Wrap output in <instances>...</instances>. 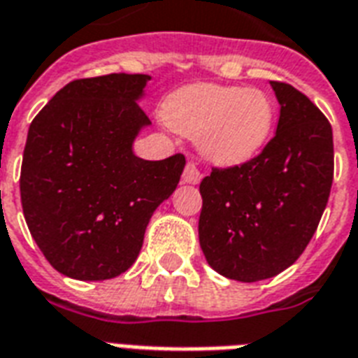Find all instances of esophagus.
I'll list each match as a JSON object with an SVG mask.
<instances>
[{"mask_svg": "<svg viewBox=\"0 0 358 358\" xmlns=\"http://www.w3.org/2000/svg\"><path fill=\"white\" fill-rule=\"evenodd\" d=\"M182 180H184L185 184L195 185L203 180V174H201V171H199L195 163H187L184 169V174H182Z\"/></svg>", "mask_w": 358, "mask_h": 358, "instance_id": "esophagus-1", "label": "esophagus"}]
</instances>
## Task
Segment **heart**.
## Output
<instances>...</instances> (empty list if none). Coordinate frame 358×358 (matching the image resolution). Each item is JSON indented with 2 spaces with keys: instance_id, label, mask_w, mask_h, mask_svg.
<instances>
[{
  "instance_id": "heart-1",
  "label": "heart",
  "mask_w": 358,
  "mask_h": 358,
  "mask_svg": "<svg viewBox=\"0 0 358 358\" xmlns=\"http://www.w3.org/2000/svg\"><path fill=\"white\" fill-rule=\"evenodd\" d=\"M161 120L176 133L195 136L206 159L231 167L253 159L266 146L276 106L261 90L199 82L169 95Z\"/></svg>"
}]
</instances>
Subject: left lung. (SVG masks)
<instances>
[{"label":"left lung","instance_id":"1","mask_svg":"<svg viewBox=\"0 0 358 358\" xmlns=\"http://www.w3.org/2000/svg\"><path fill=\"white\" fill-rule=\"evenodd\" d=\"M270 86L280 103L274 138L244 165L212 169L199 187L204 257L217 274L245 283L276 276L306 250L334 173L329 120L293 86Z\"/></svg>","mask_w":358,"mask_h":358}]
</instances>
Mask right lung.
Returning <instances> with one entry per match:
<instances>
[{
  "instance_id": "1",
  "label": "right lung",
  "mask_w": 358,
  "mask_h": 358,
  "mask_svg": "<svg viewBox=\"0 0 358 358\" xmlns=\"http://www.w3.org/2000/svg\"><path fill=\"white\" fill-rule=\"evenodd\" d=\"M150 75L69 82L27 131L20 197L27 229L64 276L101 282L135 263L150 217L176 189L182 154H133L150 120L138 106Z\"/></svg>"
}]
</instances>
